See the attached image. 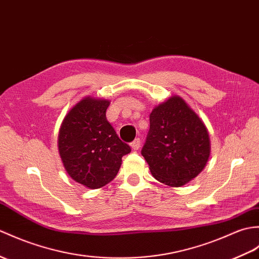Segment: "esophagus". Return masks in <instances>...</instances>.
<instances>
[{"label":"esophagus","instance_id":"esophagus-1","mask_svg":"<svg viewBox=\"0 0 259 259\" xmlns=\"http://www.w3.org/2000/svg\"><path fill=\"white\" fill-rule=\"evenodd\" d=\"M140 146H141V141H140L139 138H137V139H135L134 141L130 143V147L132 148V150H134V151H137V150H139Z\"/></svg>","mask_w":259,"mask_h":259}]
</instances>
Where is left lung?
Wrapping results in <instances>:
<instances>
[{"instance_id":"1","label":"left lung","mask_w":259,"mask_h":259,"mask_svg":"<svg viewBox=\"0 0 259 259\" xmlns=\"http://www.w3.org/2000/svg\"><path fill=\"white\" fill-rule=\"evenodd\" d=\"M211 152L205 124L179 96L150 113V129L141 154L151 174L169 186H182L201 173Z\"/></svg>"}]
</instances>
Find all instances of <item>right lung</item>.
Returning a JSON list of instances; mask_svg holds the SVG:
<instances>
[{
    "label": "right lung",
    "instance_id": "add662e5",
    "mask_svg": "<svg viewBox=\"0 0 259 259\" xmlns=\"http://www.w3.org/2000/svg\"><path fill=\"white\" fill-rule=\"evenodd\" d=\"M110 101L86 97L66 115L58 135V151L74 181L99 189L116 178L123 155L130 153L106 118Z\"/></svg>",
    "mask_w": 259,
    "mask_h": 259
}]
</instances>
